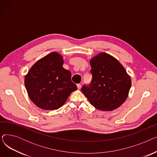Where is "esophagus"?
Masks as SVG:
<instances>
[{
  "label": "esophagus",
  "mask_w": 157,
  "mask_h": 157,
  "mask_svg": "<svg viewBox=\"0 0 157 157\" xmlns=\"http://www.w3.org/2000/svg\"><path fill=\"white\" fill-rule=\"evenodd\" d=\"M77 87H78V88L79 90H80V89L81 88V85L80 84H78V85H77Z\"/></svg>",
  "instance_id": "obj_1"
}]
</instances>
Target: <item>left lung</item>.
Instances as JSON below:
<instances>
[{
    "instance_id": "8db88e82",
    "label": "left lung",
    "mask_w": 157,
    "mask_h": 157,
    "mask_svg": "<svg viewBox=\"0 0 157 157\" xmlns=\"http://www.w3.org/2000/svg\"><path fill=\"white\" fill-rule=\"evenodd\" d=\"M92 81L82 92L93 106L102 111H112L125 102L132 85L130 76L114 56L101 52L90 60Z\"/></svg>"
}]
</instances>
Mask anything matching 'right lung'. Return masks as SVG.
I'll use <instances>...</instances> for the list:
<instances>
[{"mask_svg": "<svg viewBox=\"0 0 157 157\" xmlns=\"http://www.w3.org/2000/svg\"><path fill=\"white\" fill-rule=\"evenodd\" d=\"M63 64V56L53 52L36 62L25 76L28 95L38 108L59 109L78 89L71 79V72L65 69Z\"/></svg>", "mask_w": 157, "mask_h": 157, "instance_id": "obj_1", "label": "right lung"}]
</instances>
